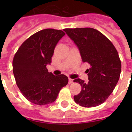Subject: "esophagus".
Returning <instances> with one entry per match:
<instances>
[{
	"label": "esophagus",
	"mask_w": 132,
	"mask_h": 132,
	"mask_svg": "<svg viewBox=\"0 0 132 132\" xmlns=\"http://www.w3.org/2000/svg\"><path fill=\"white\" fill-rule=\"evenodd\" d=\"M72 82H73V79H68V84H72Z\"/></svg>",
	"instance_id": "obj_1"
}]
</instances>
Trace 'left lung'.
<instances>
[{"label": "left lung", "mask_w": 132, "mask_h": 132, "mask_svg": "<svg viewBox=\"0 0 132 132\" xmlns=\"http://www.w3.org/2000/svg\"><path fill=\"white\" fill-rule=\"evenodd\" d=\"M64 31L77 46L83 62L90 64L86 70L88 82L75 79L81 85L76 103L85 108L101 104L108 98L119 81L121 63L114 46L100 31L92 28L65 29Z\"/></svg>", "instance_id": "1"}]
</instances>
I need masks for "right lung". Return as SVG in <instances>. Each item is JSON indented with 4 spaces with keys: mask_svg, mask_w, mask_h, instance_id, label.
<instances>
[{
    "mask_svg": "<svg viewBox=\"0 0 132 132\" xmlns=\"http://www.w3.org/2000/svg\"><path fill=\"white\" fill-rule=\"evenodd\" d=\"M64 35L61 30H41L25 40L15 54L13 72L16 84L23 96L34 104L54 102L60 90L68 84L66 75H54L46 68L55 46Z\"/></svg>",
    "mask_w": 132,
    "mask_h": 132,
    "instance_id": "right-lung-1",
    "label": "right lung"
}]
</instances>
